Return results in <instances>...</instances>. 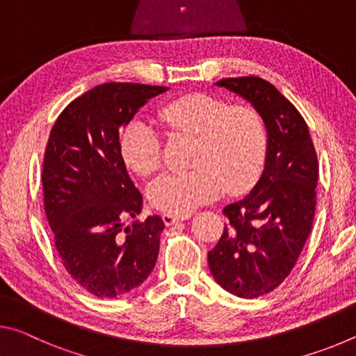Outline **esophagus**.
<instances>
[{
	"label": "esophagus",
	"mask_w": 356,
	"mask_h": 356,
	"mask_svg": "<svg viewBox=\"0 0 356 356\" xmlns=\"http://www.w3.org/2000/svg\"><path fill=\"white\" fill-rule=\"evenodd\" d=\"M161 218H163L166 226H172V225H176V222H179V221L188 220L190 215H182V216H180V215H172V213H163V215H161Z\"/></svg>",
	"instance_id": "esophagus-1"
}]
</instances>
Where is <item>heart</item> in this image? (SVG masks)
<instances>
[{
  "label": "heart",
  "instance_id": "heart-1",
  "mask_svg": "<svg viewBox=\"0 0 356 356\" xmlns=\"http://www.w3.org/2000/svg\"><path fill=\"white\" fill-rule=\"evenodd\" d=\"M160 119L168 129L196 136L191 165L185 172H166L149 186L154 207L188 215L220 193H238L256 182L262 171L267 134L261 116L250 106H229L209 94H188L166 104ZM120 155L140 176L159 170L161 149L150 125L134 119L119 138Z\"/></svg>",
  "mask_w": 356,
  "mask_h": 356
}]
</instances>
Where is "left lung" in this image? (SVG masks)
I'll list each match as a JSON object with an SVG mask.
<instances>
[{"mask_svg": "<svg viewBox=\"0 0 356 356\" xmlns=\"http://www.w3.org/2000/svg\"><path fill=\"white\" fill-rule=\"evenodd\" d=\"M215 84L250 102L267 130L262 176L250 195L222 210L229 225L207 254L210 272L222 289L256 298L287 278L309 237L317 155L305 119L273 84L259 76Z\"/></svg>", "mask_w": 356, "mask_h": 356, "instance_id": "left-lung-1", "label": "left lung"}]
</instances>
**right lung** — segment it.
<instances>
[{"label": "right lung", "mask_w": 356, "mask_h": 356, "mask_svg": "<svg viewBox=\"0 0 356 356\" xmlns=\"http://www.w3.org/2000/svg\"><path fill=\"white\" fill-rule=\"evenodd\" d=\"M166 86L104 83L64 108L48 138L44 206L63 265L95 297L114 298L143 284L159 257V215L122 229L143 196L119 150V130Z\"/></svg>", "instance_id": "right-lung-1"}]
</instances>
